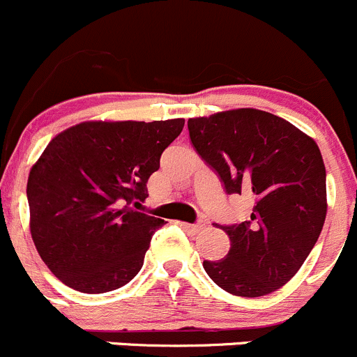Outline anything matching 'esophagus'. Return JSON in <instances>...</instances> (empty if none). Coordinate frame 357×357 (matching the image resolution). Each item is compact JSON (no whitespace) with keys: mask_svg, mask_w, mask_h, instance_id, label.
I'll list each match as a JSON object with an SVG mask.
<instances>
[{"mask_svg":"<svg viewBox=\"0 0 357 357\" xmlns=\"http://www.w3.org/2000/svg\"><path fill=\"white\" fill-rule=\"evenodd\" d=\"M180 227L187 232H192V234H197V232L204 231V224H185V222H180Z\"/></svg>","mask_w":357,"mask_h":357,"instance_id":"obj_1","label":"esophagus"}]
</instances>
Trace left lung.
<instances>
[{
    "label": "left lung",
    "mask_w": 357,
    "mask_h": 357,
    "mask_svg": "<svg viewBox=\"0 0 357 357\" xmlns=\"http://www.w3.org/2000/svg\"><path fill=\"white\" fill-rule=\"evenodd\" d=\"M190 142L227 194H252L250 220L222 225L231 250L204 260L215 284L236 297H264L288 283L326 218V170L312 137L287 119L243 107L187 121Z\"/></svg>",
    "instance_id": "1"
}]
</instances>
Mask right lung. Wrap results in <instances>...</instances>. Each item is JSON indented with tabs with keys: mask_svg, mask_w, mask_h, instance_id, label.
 Instances as JSON below:
<instances>
[{
	"mask_svg": "<svg viewBox=\"0 0 357 357\" xmlns=\"http://www.w3.org/2000/svg\"><path fill=\"white\" fill-rule=\"evenodd\" d=\"M167 121H83L55 135L27 178L29 229L48 269L73 290H118L142 269L165 224L135 211L163 151L183 128Z\"/></svg>",
	"mask_w": 357,
	"mask_h": 357,
	"instance_id": "add662e5",
	"label": "right lung"
}]
</instances>
